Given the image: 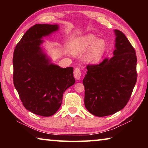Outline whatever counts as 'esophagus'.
I'll list each match as a JSON object with an SVG mask.
<instances>
[{"instance_id": "esophagus-1", "label": "esophagus", "mask_w": 148, "mask_h": 148, "mask_svg": "<svg viewBox=\"0 0 148 148\" xmlns=\"http://www.w3.org/2000/svg\"><path fill=\"white\" fill-rule=\"evenodd\" d=\"M81 76H82L81 70H80L79 68H77H77L74 69V76L77 80H79L80 79H81Z\"/></svg>"}]
</instances>
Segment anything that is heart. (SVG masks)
Here are the masks:
<instances>
[{
	"label": "heart",
	"instance_id": "obj_1",
	"mask_svg": "<svg viewBox=\"0 0 148 148\" xmlns=\"http://www.w3.org/2000/svg\"><path fill=\"white\" fill-rule=\"evenodd\" d=\"M106 42L99 40L94 34H87L77 38L74 42V49L76 53H82L89 50L87 59L92 63L98 62L106 53Z\"/></svg>",
	"mask_w": 148,
	"mask_h": 148
}]
</instances>
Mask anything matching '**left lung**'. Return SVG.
<instances>
[{
	"label": "left lung",
	"mask_w": 148,
	"mask_h": 148,
	"mask_svg": "<svg viewBox=\"0 0 148 148\" xmlns=\"http://www.w3.org/2000/svg\"><path fill=\"white\" fill-rule=\"evenodd\" d=\"M114 56L98 64H88L83 79L84 104L99 117L116 113L126 106L137 80L134 48L121 31L116 29Z\"/></svg>",
	"instance_id": "8db88e82"
}]
</instances>
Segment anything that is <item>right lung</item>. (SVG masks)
<instances>
[{"label":"right lung","mask_w":148,"mask_h":148,"mask_svg":"<svg viewBox=\"0 0 148 148\" xmlns=\"http://www.w3.org/2000/svg\"><path fill=\"white\" fill-rule=\"evenodd\" d=\"M57 25L36 24L22 37L14 51V84L24 107L48 117L61 106L64 92L75 83L73 68L50 63L41 38L58 30Z\"/></svg>","instance_id":"right-lung-1"}]
</instances>
